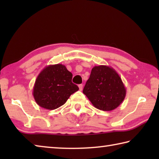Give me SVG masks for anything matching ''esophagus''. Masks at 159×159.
Returning a JSON list of instances; mask_svg holds the SVG:
<instances>
[{
    "mask_svg": "<svg viewBox=\"0 0 159 159\" xmlns=\"http://www.w3.org/2000/svg\"><path fill=\"white\" fill-rule=\"evenodd\" d=\"M79 90L80 91H82L83 88V85L82 84H80V85H79Z\"/></svg>",
    "mask_w": 159,
    "mask_h": 159,
    "instance_id": "34e87169",
    "label": "esophagus"
}]
</instances>
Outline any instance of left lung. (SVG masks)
<instances>
[{
  "label": "left lung",
  "instance_id": "1",
  "mask_svg": "<svg viewBox=\"0 0 159 159\" xmlns=\"http://www.w3.org/2000/svg\"><path fill=\"white\" fill-rule=\"evenodd\" d=\"M83 93L95 108L112 111L124 100L126 88L119 75L111 66H94Z\"/></svg>",
  "mask_w": 159,
  "mask_h": 159
}]
</instances>
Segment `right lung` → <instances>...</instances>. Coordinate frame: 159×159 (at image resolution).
<instances>
[{"instance_id": "1", "label": "right lung", "mask_w": 159, "mask_h": 159, "mask_svg": "<svg viewBox=\"0 0 159 159\" xmlns=\"http://www.w3.org/2000/svg\"><path fill=\"white\" fill-rule=\"evenodd\" d=\"M73 75L61 64L45 66L37 76L33 96L38 105L53 110L65 104L71 95L79 90L71 82Z\"/></svg>"}]
</instances>
